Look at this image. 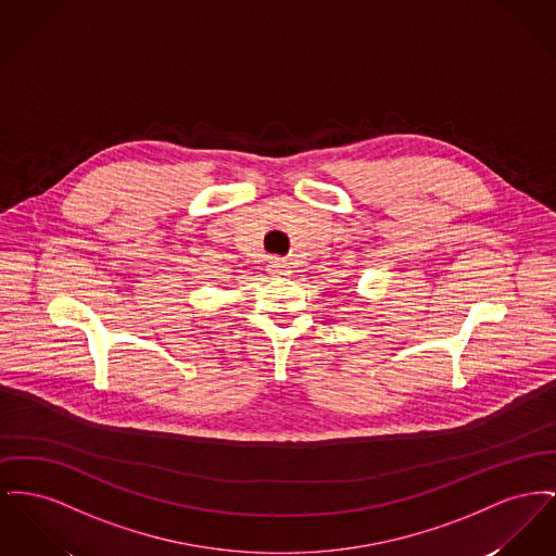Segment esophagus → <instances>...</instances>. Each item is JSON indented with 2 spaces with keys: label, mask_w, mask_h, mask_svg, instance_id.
<instances>
[{
  "label": "esophagus",
  "mask_w": 556,
  "mask_h": 556,
  "mask_svg": "<svg viewBox=\"0 0 556 556\" xmlns=\"http://www.w3.org/2000/svg\"><path fill=\"white\" fill-rule=\"evenodd\" d=\"M268 273H270L273 277H286V275L290 273V266H288V262L273 258V261H268Z\"/></svg>",
  "instance_id": "1"
}]
</instances>
